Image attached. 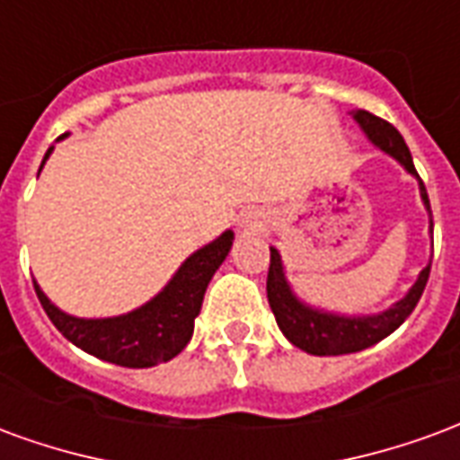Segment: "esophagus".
Listing matches in <instances>:
<instances>
[{
    "mask_svg": "<svg viewBox=\"0 0 460 460\" xmlns=\"http://www.w3.org/2000/svg\"><path fill=\"white\" fill-rule=\"evenodd\" d=\"M246 224H249V226H259V221H246Z\"/></svg>",
    "mask_w": 460,
    "mask_h": 460,
    "instance_id": "1",
    "label": "esophagus"
}]
</instances>
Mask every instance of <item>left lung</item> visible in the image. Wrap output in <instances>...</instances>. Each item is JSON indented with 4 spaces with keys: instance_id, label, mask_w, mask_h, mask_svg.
Returning a JSON list of instances; mask_svg holds the SVG:
<instances>
[{
    "instance_id": "8db88e82",
    "label": "left lung",
    "mask_w": 460,
    "mask_h": 460,
    "mask_svg": "<svg viewBox=\"0 0 460 460\" xmlns=\"http://www.w3.org/2000/svg\"><path fill=\"white\" fill-rule=\"evenodd\" d=\"M355 120L359 122V128L367 132V137L375 142L379 150L392 155L394 160L404 164L406 172H411L414 177H419L414 162H411V152H409L404 137L399 135V130H396L392 122L382 120V118L367 113V111H357ZM419 187H421V199H424L426 209L431 211L429 194H426L421 177H419ZM431 231H434V221H431ZM429 273H431V263L419 273V280L406 293V298H402L396 305L385 310V313L367 315V318H342V315H330V313H320V310L303 305L290 293V286L286 283L279 251L270 249L266 293H269L270 310L276 315L280 332L293 345L300 347L308 355H347V352H359L365 347H372L379 340H385L386 335H392L411 315V310L416 308V303H419V298H421V293L426 288Z\"/></svg>"
}]
</instances>
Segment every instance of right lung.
<instances>
[{"label": "right lung", "instance_id": "right-lung-1", "mask_svg": "<svg viewBox=\"0 0 460 460\" xmlns=\"http://www.w3.org/2000/svg\"><path fill=\"white\" fill-rule=\"evenodd\" d=\"M51 150L54 147L46 150L44 162L49 160ZM231 241L234 234L224 231L209 246L191 253L160 296H155L147 305L120 318L84 320L66 315L34 283L36 296L56 330L88 355L132 369L160 365L180 355L191 340L194 318L199 315L207 286L226 259Z\"/></svg>", "mask_w": 460, "mask_h": 460}]
</instances>
